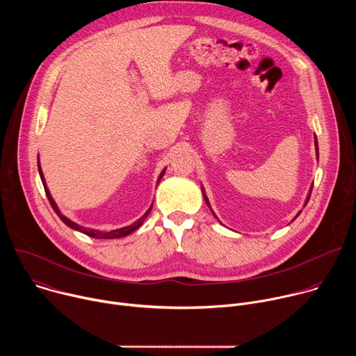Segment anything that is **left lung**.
<instances>
[{"label": "left lung", "instance_id": "obj_1", "mask_svg": "<svg viewBox=\"0 0 356 356\" xmlns=\"http://www.w3.org/2000/svg\"><path fill=\"white\" fill-rule=\"evenodd\" d=\"M316 149H317V159H318V143H317V138H316ZM201 190H202V187H201ZM312 190H313V187L310 188V193H309V195H307V200H306V204L304 206H307V202H309V200H310V195H312ZM202 195H204V200H206V202H207V206L210 207V202H209V198H207V195L204 194V190H202ZM211 209V207H210ZM300 214V213H298ZM298 214L296 216V217H298ZM216 216V214H214Z\"/></svg>", "mask_w": 356, "mask_h": 356}]
</instances>
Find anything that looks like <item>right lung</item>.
<instances>
[{"label": "right lung", "instance_id": "right-lung-1", "mask_svg": "<svg viewBox=\"0 0 356 356\" xmlns=\"http://www.w3.org/2000/svg\"><path fill=\"white\" fill-rule=\"evenodd\" d=\"M38 169H39V175H40V180H42V183H43V187H44V191H46V195H47V200H49V202H50V206H52V209L55 210V213L59 216V218L67 225V227H70V228H73V229H76V231H80V232H83V234H86V235H88V236H91V238H97V239H115V238H122V236H127V235H129L131 232H134L135 229H138L142 224H143V220L149 216V213H150V210H152V207L138 220V221H135L132 225H128V227H122V228H118V229H113V231H98V229H90V228H84V227H81V225H79V224H76V222H73V221H70L67 217H65L60 211H59V209H58V206H56V202L54 201V198H52V195H50V193H49V190H47V187H46V181H44V177H43V173H42V169H40V165H39V161H38ZM163 175H165V170L161 173V176H159V181H161V179L163 177Z\"/></svg>", "mask_w": 356, "mask_h": 356}]
</instances>
